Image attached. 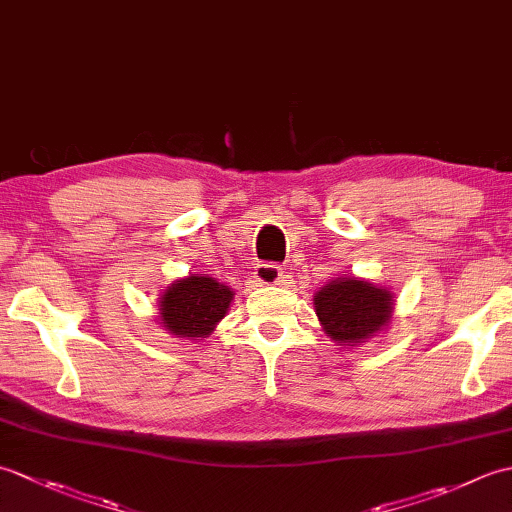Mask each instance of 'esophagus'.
<instances>
[{
    "instance_id": "1",
    "label": "esophagus",
    "mask_w": 512,
    "mask_h": 512,
    "mask_svg": "<svg viewBox=\"0 0 512 512\" xmlns=\"http://www.w3.org/2000/svg\"><path fill=\"white\" fill-rule=\"evenodd\" d=\"M281 277H284V273H281V268L277 264H273V262H266V264H257L255 266V279L262 286H275V284H279Z\"/></svg>"
}]
</instances>
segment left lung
<instances>
[{"mask_svg": "<svg viewBox=\"0 0 512 512\" xmlns=\"http://www.w3.org/2000/svg\"><path fill=\"white\" fill-rule=\"evenodd\" d=\"M391 308V292L356 277L334 279L314 297V310L325 334L343 345L365 343L389 323Z\"/></svg>", "mask_w": 512, "mask_h": 512, "instance_id": "8db88e82", "label": "left lung"}]
</instances>
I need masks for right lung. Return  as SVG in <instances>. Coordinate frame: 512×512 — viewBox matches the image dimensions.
Listing matches in <instances>:
<instances>
[{
  "label": "right lung",
  "mask_w": 512,
  "mask_h": 512,
  "mask_svg": "<svg viewBox=\"0 0 512 512\" xmlns=\"http://www.w3.org/2000/svg\"><path fill=\"white\" fill-rule=\"evenodd\" d=\"M233 301L228 286L217 284L213 277H187L171 284L160 301V321L176 336L204 339L211 334Z\"/></svg>",
  "instance_id": "add662e5"
}]
</instances>
